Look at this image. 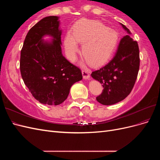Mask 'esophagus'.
Listing matches in <instances>:
<instances>
[{
  "label": "esophagus",
  "mask_w": 160,
  "mask_h": 160,
  "mask_svg": "<svg viewBox=\"0 0 160 160\" xmlns=\"http://www.w3.org/2000/svg\"><path fill=\"white\" fill-rule=\"evenodd\" d=\"M82 75H83V77L85 79H88L89 78V72L88 70L82 71Z\"/></svg>",
  "instance_id": "esophagus-1"
}]
</instances>
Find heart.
I'll list each match as a JSON object with an SVG mask.
<instances>
[{
	"instance_id": "obj_1",
	"label": "heart",
	"mask_w": 160,
	"mask_h": 160,
	"mask_svg": "<svg viewBox=\"0 0 160 160\" xmlns=\"http://www.w3.org/2000/svg\"><path fill=\"white\" fill-rule=\"evenodd\" d=\"M78 42L83 43L82 54L91 65L99 66L107 62L115 52L119 42L118 34L99 21L81 19L75 23L72 34L65 38V47L71 61H75L79 51Z\"/></svg>"
}]
</instances>
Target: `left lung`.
<instances>
[{
  "label": "left lung",
  "instance_id": "left-lung-1",
  "mask_svg": "<svg viewBox=\"0 0 160 160\" xmlns=\"http://www.w3.org/2000/svg\"><path fill=\"white\" fill-rule=\"evenodd\" d=\"M123 28L130 31L123 24ZM138 42L129 35L121 39L117 52L107 65L92 72L91 76L102 84V93L96 98L99 103L110 105L123 100L132 91L139 69Z\"/></svg>",
  "mask_w": 160,
  "mask_h": 160
}]
</instances>
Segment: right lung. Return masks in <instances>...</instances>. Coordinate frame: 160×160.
I'll list each match as a JSON object with an SVG mask.
<instances>
[{
  "mask_svg": "<svg viewBox=\"0 0 160 160\" xmlns=\"http://www.w3.org/2000/svg\"><path fill=\"white\" fill-rule=\"evenodd\" d=\"M56 16L45 17L28 32L21 51L20 70L24 83L41 103L57 105L69 95L71 87L83 78L78 67L61 53V31ZM49 34L51 43L42 37Z\"/></svg>",
  "mask_w": 160,
  "mask_h": 160,
  "instance_id": "1",
  "label": "right lung"
}]
</instances>
